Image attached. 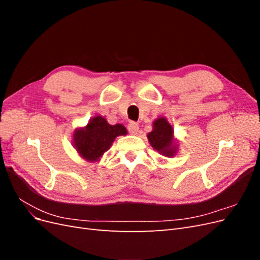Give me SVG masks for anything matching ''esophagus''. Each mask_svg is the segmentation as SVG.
Segmentation results:
<instances>
[{"label": "esophagus", "mask_w": 260, "mask_h": 260, "mask_svg": "<svg viewBox=\"0 0 260 260\" xmlns=\"http://www.w3.org/2000/svg\"><path fill=\"white\" fill-rule=\"evenodd\" d=\"M139 130V124L135 121H131L129 122L128 124V131L131 133V135H135V133H137Z\"/></svg>", "instance_id": "esophagus-1"}]
</instances>
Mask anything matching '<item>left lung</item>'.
<instances>
[{
    "mask_svg": "<svg viewBox=\"0 0 260 260\" xmlns=\"http://www.w3.org/2000/svg\"><path fill=\"white\" fill-rule=\"evenodd\" d=\"M174 130L169 122L165 118L155 120L153 131L147 135V139L151 145L160 154L166 156H174L176 153V146H174L172 140Z\"/></svg>",
    "mask_w": 260,
    "mask_h": 260,
    "instance_id": "obj_1",
    "label": "left lung"
}]
</instances>
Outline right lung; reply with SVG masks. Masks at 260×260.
<instances>
[{"label": "right lung", "instance_id": "add662e5", "mask_svg": "<svg viewBox=\"0 0 260 260\" xmlns=\"http://www.w3.org/2000/svg\"><path fill=\"white\" fill-rule=\"evenodd\" d=\"M127 135L122 124H109L103 117L96 116L83 129H78L74 135L75 147L86 160H98L111 147L118 136Z\"/></svg>", "mask_w": 260, "mask_h": 260}]
</instances>
